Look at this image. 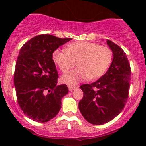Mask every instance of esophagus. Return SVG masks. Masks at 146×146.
I'll return each instance as SVG.
<instances>
[{"label":"esophagus","mask_w":146,"mask_h":146,"mask_svg":"<svg viewBox=\"0 0 146 146\" xmlns=\"http://www.w3.org/2000/svg\"><path fill=\"white\" fill-rule=\"evenodd\" d=\"M68 88H69V90L70 91H74V89L77 88V87H76V86H68Z\"/></svg>","instance_id":"34e87169"}]
</instances>
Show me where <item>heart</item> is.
I'll use <instances>...</instances> for the list:
<instances>
[{
  "mask_svg": "<svg viewBox=\"0 0 146 146\" xmlns=\"http://www.w3.org/2000/svg\"><path fill=\"white\" fill-rule=\"evenodd\" d=\"M65 50L57 49L52 53V60L62 72H66L75 66L78 68L61 77V81L73 86L85 80H94L104 74L112 61L111 50L106 46L89 42L69 44Z\"/></svg>",
  "mask_w": 146,
  "mask_h": 146,
  "instance_id": "1",
  "label": "heart"
}]
</instances>
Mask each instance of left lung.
Returning a JSON list of instances; mask_svg holds the SVG:
<instances>
[{
	"label": "left lung",
	"mask_w": 146,
	"mask_h": 146,
	"mask_svg": "<svg viewBox=\"0 0 146 146\" xmlns=\"http://www.w3.org/2000/svg\"><path fill=\"white\" fill-rule=\"evenodd\" d=\"M113 52V60L108 72L96 82L80 86L83 97L79 110L85 119L94 125L108 123L122 111L130 87L131 69L122 49L107 40Z\"/></svg>",
	"instance_id": "8db88e82"
}]
</instances>
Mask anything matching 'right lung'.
Returning <instances> with one entry per match:
<instances>
[{
  "label": "right lung",
  "instance_id": "1",
  "mask_svg": "<svg viewBox=\"0 0 146 146\" xmlns=\"http://www.w3.org/2000/svg\"><path fill=\"white\" fill-rule=\"evenodd\" d=\"M70 40L41 34L20 49L14 82L18 104L24 114L33 121L47 122L60 111L61 99L69 89L65 84L57 85L58 74L52 53Z\"/></svg>",
  "mask_w": 146,
  "mask_h": 146
}]
</instances>
